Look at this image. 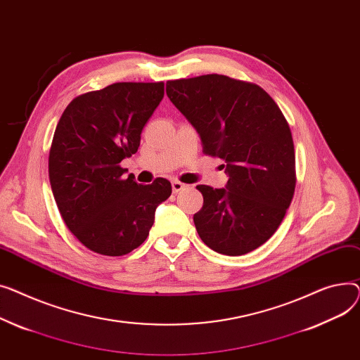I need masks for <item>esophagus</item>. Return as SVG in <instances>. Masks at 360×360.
Segmentation results:
<instances>
[{
	"mask_svg": "<svg viewBox=\"0 0 360 360\" xmlns=\"http://www.w3.org/2000/svg\"><path fill=\"white\" fill-rule=\"evenodd\" d=\"M172 186H173V192H174V193H179V192H181L183 188L187 187L184 183H181V181H179V180H173V181H172Z\"/></svg>",
	"mask_w": 360,
	"mask_h": 360,
	"instance_id": "esophagus-1",
	"label": "esophagus"
}]
</instances>
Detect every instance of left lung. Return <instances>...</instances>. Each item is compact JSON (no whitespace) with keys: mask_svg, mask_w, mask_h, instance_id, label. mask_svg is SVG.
<instances>
[{"mask_svg":"<svg viewBox=\"0 0 360 360\" xmlns=\"http://www.w3.org/2000/svg\"><path fill=\"white\" fill-rule=\"evenodd\" d=\"M167 96L198 131L203 153L225 161L224 188L199 184L193 221L217 252L241 256L264 244L285 218L297 173L289 124L257 84L207 74L167 82Z\"/></svg>","mask_w":360,"mask_h":360,"instance_id":"8db88e82","label":"left lung"}]
</instances>
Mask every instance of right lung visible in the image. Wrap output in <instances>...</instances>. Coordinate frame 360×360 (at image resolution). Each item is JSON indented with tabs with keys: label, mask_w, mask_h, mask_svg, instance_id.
I'll list each match as a JSON object with an SVG mask.
<instances>
[{
	"label": "right lung",
	"mask_w": 360,
	"mask_h": 360,
	"mask_svg": "<svg viewBox=\"0 0 360 360\" xmlns=\"http://www.w3.org/2000/svg\"><path fill=\"white\" fill-rule=\"evenodd\" d=\"M164 97V82H115L75 97L49 151V180L60 217L77 240L103 256H124L150 234L172 183L123 179L141 132Z\"/></svg>",
	"instance_id": "right-lung-1"
}]
</instances>
